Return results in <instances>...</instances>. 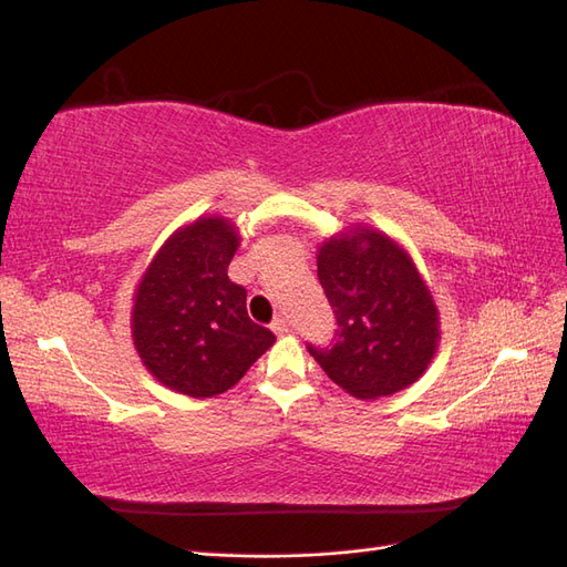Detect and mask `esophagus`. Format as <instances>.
I'll return each mask as SVG.
<instances>
[{
    "mask_svg": "<svg viewBox=\"0 0 567 567\" xmlns=\"http://www.w3.org/2000/svg\"><path fill=\"white\" fill-rule=\"evenodd\" d=\"M288 326H290V323H288L286 317H277V319L271 321V331L277 333V336H286V333H288Z\"/></svg>",
    "mask_w": 567,
    "mask_h": 567,
    "instance_id": "34e87169",
    "label": "esophagus"
}]
</instances>
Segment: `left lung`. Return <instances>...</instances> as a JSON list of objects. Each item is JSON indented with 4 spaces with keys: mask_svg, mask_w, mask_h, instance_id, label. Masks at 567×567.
Instances as JSON below:
<instances>
[{
    "mask_svg": "<svg viewBox=\"0 0 567 567\" xmlns=\"http://www.w3.org/2000/svg\"><path fill=\"white\" fill-rule=\"evenodd\" d=\"M317 271L338 340L310 348L326 375L357 400L414 385L440 346V310L414 257L364 221L342 227L317 248Z\"/></svg>",
    "mask_w": 567,
    "mask_h": 567,
    "instance_id": "1",
    "label": "left lung"
}]
</instances>
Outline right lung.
Instances as JSON below:
<instances>
[{
	"mask_svg": "<svg viewBox=\"0 0 567 567\" xmlns=\"http://www.w3.org/2000/svg\"><path fill=\"white\" fill-rule=\"evenodd\" d=\"M241 246L225 215H200L167 236L132 296L130 329L144 369L186 398H213L244 379L277 338L246 312L227 267Z\"/></svg>",
	"mask_w": 567,
	"mask_h": 567,
	"instance_id": "add662e5",
	"label": "right lung"
}]
</instances>
